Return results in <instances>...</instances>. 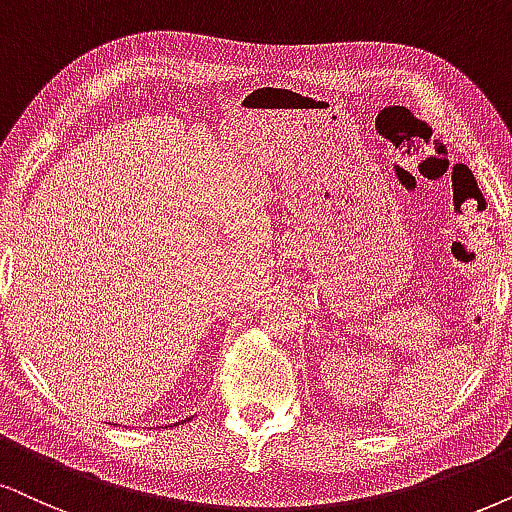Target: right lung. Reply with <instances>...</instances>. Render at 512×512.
<instances>
[{"label":"right lung","mask_w":512,"mask_h":512,"mask_svg":"<svg viewBox=\"0 0 512 512\" xmlns=\"http://www.w3.org/2000/svg\"><path fill=\"white\" fill-rule=\"evenodd\" d=\"M184 423H186V420H184Z\"/></svg>","instance_id":"1"}]
</instances>
